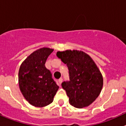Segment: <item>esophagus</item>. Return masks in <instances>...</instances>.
Instances as JSON below:
<instances>
[{"mask_svg":"<svg viewBox=\"0 0 126 126\" xmlns=\"http://www.w3.org/2000/svg\"><path fill=\"white\" fill-rule=\"evenodd\" d=\"M62 81H63V79H62V78H60L59 79V84H61V83H62Z\"/></svg>","mask_w":126,"mask_h":126,"instance_id":"34e87169","label":"esophagus"}]
</instances>
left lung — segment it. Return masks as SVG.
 <instances>
[{"mask_svg":"<svg viewBox=\"0 0 126 126\" xmlns=\"http://www.w3.org/2000/svg\"><path fill=\"white\" fill-rule=\"evenodd\" d=\"M57 56L68 67L69 81H64L62 87L70 104L79 109L89 106L99 96L103 87V77L98 67L83 51L57 52Z\"/></svg>","mask_w":126,"mask_h":126,"instance_id":"obj_1","label":"left lung"}]
</instances>
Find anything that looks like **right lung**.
Segmentation results:
<instances>
[{
	"label": "right lung",
	"instance_id": "obj_1",
	"mask_svg": "<svg viewBox=\"0 0 126 126\" xmlns=\"http://www.w3.org/2000/svg\"><path fill=\"white\" fill-rule=\"evenodd\" d=\"M53 51L45 47L34 51L23 61L19 70L20 90L26 100L34 107L50 104L59 89L52 73L45 65Z\"/></svg>",
	"mask_w": 126,
	"mask_h": 126
}]
</instances>
